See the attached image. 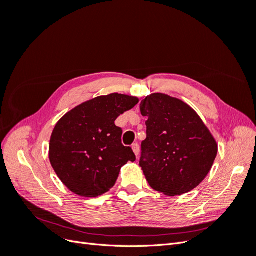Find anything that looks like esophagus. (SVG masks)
Returning a JSON list of instances; mask_svg holds the SVG:
<instances>
[{"label": "esophagus", "mask_w": 256, "mask_h": 256, "mask_svg": "<svg viewBox=\"0 0 256 256\" xmlns=\"http://www.w3.org/2000/svg\"><path fill=\"white\" fill-rule=\"evenodd\" d=\"M131 148H132L134 152L136 154V156H138V152H140V146H138V143L132 144V146H131Z\"/></svg>", "instance_id": "34e87169"}]
</instances>
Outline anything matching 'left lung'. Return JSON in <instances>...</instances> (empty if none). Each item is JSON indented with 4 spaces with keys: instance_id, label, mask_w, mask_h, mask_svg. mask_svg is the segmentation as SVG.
Segmentation results:
<instances>
[{
    "instance_id": "obj_1",
    "label": "left lung",
    "mask_w": 256,
    "mask_h": 256,
    "mask_svg": "<svg viewBox=\"0 0 256 256\" xmlns=\"http://www.w3.org/2000/svg\"><path fill=\"white\" fill-rule=\"evenodd\" d=\"M140 110L147 118L140 166L150 187L168 196L196 188L218 152L203 120L187 104L159 92L144 98Z\"/></svg>"
}]
</instances>
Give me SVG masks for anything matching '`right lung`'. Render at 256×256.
<instances>
[{
  "label": "right lung",
  "mask_w": 256,
  "mask_h": 256,
  "mask_svg": "<svg viewBox=\"0 0 256 256\" xmlns=\"http://www.w3.org/2000/svg\"><path fill=\"white\" fill-rule=\"evenodd\" d=\"M138 102L122 94L99 96L66 113L53 129L49 159L60 180L76 194L96 198L109 191L120 168L136 161L131 147L122 144L120 114Z\"/></svg>",
  "instance_id": "1"
}]
</instances>
